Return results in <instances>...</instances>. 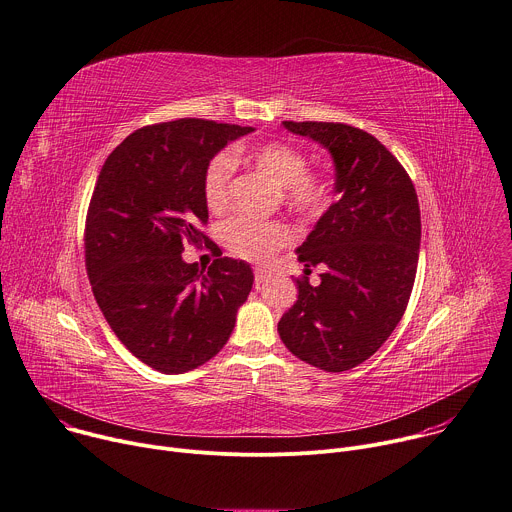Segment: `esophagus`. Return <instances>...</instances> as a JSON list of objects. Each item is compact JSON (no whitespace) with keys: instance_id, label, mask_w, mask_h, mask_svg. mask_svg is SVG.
<instances>
[{"instance_id":"1","label":"esophagus","mask_w":512,"mask_h":512,"mask_svg":"<svg viewBox=\"0 0 512 512\" xmlns=\"http://www.w3.org/2000/svg\"><path fill=\"white\" fill-rule=\"evenodd\" d=\"M270 278V272L268 270H264V268H256L254 270V285L256 287H260V285H264V282Z\"/></svg>"}]
</instances>
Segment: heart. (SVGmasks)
Masks as SVG:
<instances>
[{
  "label": "heart",
  "instance_id": "1",
  "mask_svg": "<svg viewBox=\"0 0 512 512\" xmlns=\"http://www.w3.org/2000/svg\"><path fill=\"white\" fill-rule=\"evenodd\" d=\"M250 160L285 189L287 199L299 209L319 211L325 207L329 199L327 183L323 177L307 173L309 160L299 148L282 142H270L256 148L250 154ZM234 168L236 158L232 152H221L207 164L203 193L209 209L217 211L227 205ZM221 238L232 254L252 262H264L280 246L293 240V232L282 223L240 215L221 227Z\"/></svg>",
  "mask_w": 512,
  "mask_h": 512
}]
</instances>
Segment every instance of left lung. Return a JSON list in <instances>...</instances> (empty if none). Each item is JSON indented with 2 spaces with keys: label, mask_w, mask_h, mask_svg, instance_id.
I'll return each mask as SVG.
<instances>
[{
  "label": "left lung",
  "mask_w": 512,
  "mask_h": 512,
  "mask_svg": "<svg viewBox=\"0 0 512 512\" xmlns=\"http://www.w3.org/2000/svg\"><path fill=\"white\" fill-rule=\"evenodd\" d=\"M282 126L331 154L337 201L297 248L307 274L325 266L319 287L297 280V303L280 317L278 333L299 360L344 372L378 352L407 309L421 246L417 193L401 162L364 130Z\"/></svg>",
  "instance_id": "obj_1"
}]
</instances>
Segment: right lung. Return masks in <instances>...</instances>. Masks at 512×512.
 Returning a JSON list of instances; mask_svg holds the SVG:
<instances>
[{
    "mask_svg": "<svg viewBox=\"0 0 512 512\" xmlns=\"http://www.w3.org/2000/svg\"><path fill=\"white\" fill-rule=\"evenodd\" d=\"M250 126L175 120L146 126L113 150L99 173L85 225V264L95 301L120 342L146 366L183 374L230 339L254 274L217 258L183 260L209 219L205 170Z\"/></svg>",
    "mask_w": 512,
    "mask_h": 512,
    "instance_id": "1",
    "label": "right lung"
}]
</instances>
